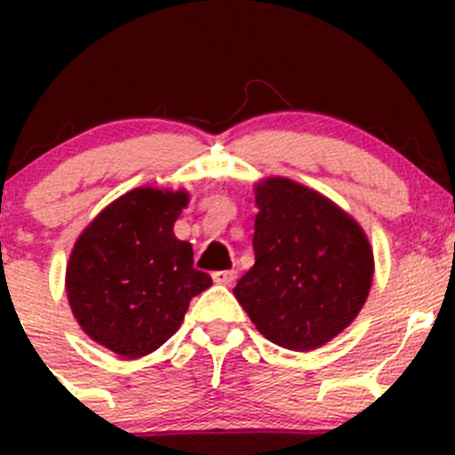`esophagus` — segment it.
<instances>
[{"label": "esophagus", "instance_id": "1", "mask_svg": "<svg viewBox=\"0 0 455 455\" xmlns=\"http://www.w3.org/2000/svg\"><path fill=\"white\" fill-rule=\"evenodd\" d=\"M235 270H218V273H213V282L220 283V286H231L235 282Z\"/></svg>", "mask_w": 455, "mask_h": 455}]
</instances>
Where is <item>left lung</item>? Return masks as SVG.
Returning <instances> with one entry per match:
<instances>
[{
    "label": "left lung",
    "instance_id": "8db88e82",
    "mask_svg": "<svg viewBox=\"0 0 455 455\" xmlns=\"http://www.w3.org/2000/svg\"><path fill=\"white\" fill-rule=\"evenodd\" d=\"M255 264L233 295L268 341L316 350L363 308L374 253L350 213L291 178L255 185Z\"/></svg>",
    "mask_w": 455,
    "mask_h": 455
}]
</instances>
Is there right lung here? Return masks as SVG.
<instances>
[{
  "label": "right lung",
  "mask_w": 455,
  "mask_h": 455,
  "mask_svg": "<svg viewBox=\"0 0 455 455\" xmlns=\"http://www.w3.org/2000/svg\"><path fill=\"white\" fill-rule=\"evenodd\" d=\"M185 189L136 187L105 206L75 242L66 295L81 330L123 359L158 350L176 334L189 301L211 286L173 224Z\"/></svg>",
  "instance_id": "1"
}]
</instances>
